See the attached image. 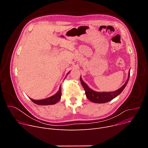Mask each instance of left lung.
<instances>
[{"label": "left lung", "instance_id": "1", "mask_svg": "<svg viewBox=\"0 0 148 148\" xmlns=\"http://www.w3.org/2000/svg\"><path fill=\"white\" fill-rule=\"evenodd\" d=\"M130 70L128 73V77L126 82L120 88L113 92H97V91H94L87 85V84H86L85 82H84V81L82 79L81 77H80V81L82 87L84 88V90L86 91L85 93L87 98L90 101L94 103H105V102H109L112 99H113L114 98H115V97H116L118 95H119L124 90L126 86L127 85L128 82L130 79Z\"/></svg>", "mask_w": 148, "mask_h": 148}]
</instances>
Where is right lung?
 <instances>
[{"mask_svg": "<svg viewBox=\"0 0 148 148\" xmlns=\"http://www.w3.org/2000/svg\"><path fill=\"white\" fill-rule=\"evenodd\" d=\"M70 71H69L67 74H69L70 73ZM61 87H60L59 90L57 92V93H56L54 95H53V96H51L49 98H45V99H40V100H36V99H33L32 98H29L32 102H33L34 103L39 105H53L56 103L57 102H58L60 99H61Z\"/></svg>", "mask_w": 148, "mask_h": 148, "instance_id": "obj_1", "label": "right lung"}]
</instances>
